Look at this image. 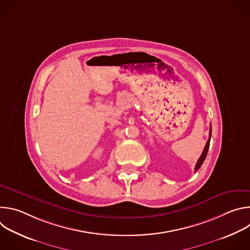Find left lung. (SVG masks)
Masks as SVG:
<instances>
[{
    "label": "left lung",
    "mask_w": 250,
    "mask_h": 250,
    "mask_svg": "<svg viewBox=\"0 0 250 250\" xmlns=\"http://www.w3.org/2000/svg\"><path fill=\"white\" fill-rule=\"evenodd\" d=\"M210 136H211V126H210V128H209V135H208V141H207L206 146H205V148H204V151H203L202 155L200 156V158H199V160H198V162H197V164H196V167H195V172H196V171H198V170L200 169V167L202 166L203 162H204V161H205V159H206V156H207V153H208V147H209V141H210Z\"/></svg>",
    "instance_id": "left-lung-1"
}]
</instances>
